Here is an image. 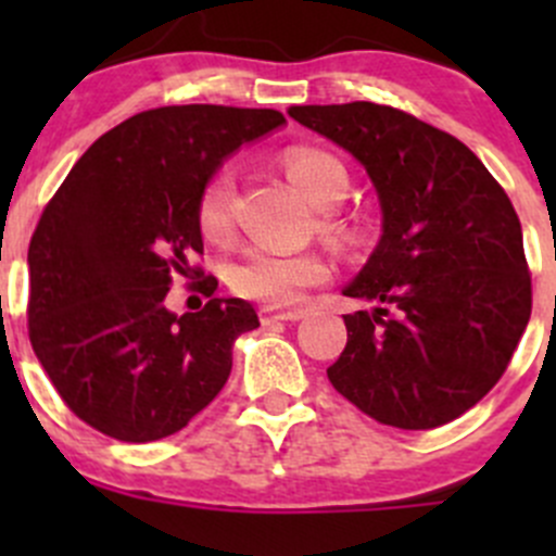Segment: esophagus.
I'll use <instances>...</instances> for the list:
<instances>
[{
    "mask_svg": "<svg viewBox=\"0 0 556 556\" xmlns=\"http://www.w3.org/2000/svg\"><path fill=\"white\" fill-rule=\"evenodd\" d=\"M304 317V309H271V306H263L261 309V323H295V319Z\"/></svg>",
    "mask_w": 556,
    "mask_h": 556,
    "instance_id": "1",
    "label": "esophagus"
}]
</instances>
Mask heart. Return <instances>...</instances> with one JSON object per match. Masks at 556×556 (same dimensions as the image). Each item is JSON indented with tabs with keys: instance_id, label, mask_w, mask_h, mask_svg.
<instances>
[{
	"instance_id": "obj_1",
	"label": "heart",
	"mask_w": 556,
	"mask_h": 556,
	"mask_svg": "<svg viewBox=\"0 0 556 556\" xmlns=\"http://www.w3.org/2000/svg\"><path fill=\"white\" fill-rule=\"evenodd\" d=\"M290 182L323 210V231L344 239L346 223L336 217L333 206L350 190V172L336 155L317 148H290L282 159ZM195 220L210 242H223L233 228V174L220 169L206 179L195 204ZM330 277L328 263L314 252H279L271 247H250L228 271V282L239 295L266 306H290Z\"/></svg>"
}]
</instances>
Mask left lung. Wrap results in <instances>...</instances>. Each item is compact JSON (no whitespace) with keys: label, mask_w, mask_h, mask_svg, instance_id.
I'll use <instances>...</instances> for the list:
<instances>
[{"label":"left lung","mask_w":556,"mask_h":556,"mask_svg":"<svg viewBox=\"0 0 556 556\" xmlns=\"http://www.w3.org/2000/svg\"><path fill=\"white\" fill-rule=\"evenodd\" d=\"M288 112L366 166L384 217L377 250L344 290L379 306L344 314L330 384L390 428L452 422L497 384L532 312L511 199L459 139L395 106Z\"/></svg>","instance_id":"left-lung-1"}]
</instances>
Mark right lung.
I'll use <instances>...</instances> for the list:
<instances>
[{
	"label": "right lung",
	"instance_id": "1",
	"mask_svg": "<svg viewBox=\"0 0 556 556\" xmlns=\"http://www.w3.org/2000/svg\"><path fill=\"white\" fill-rule=\"evenodd\" d=\"M277 110L155 106L102 134L42 210L29 244V339L75 417L148 444L182 430L231 374L237 336L257 328L242 299L166 309L174 277L204 252L199 193L226 155L282 126Z\"/></svg>",
	"mask_w": 556,
	"mask_h": 556
}]
</instances>
